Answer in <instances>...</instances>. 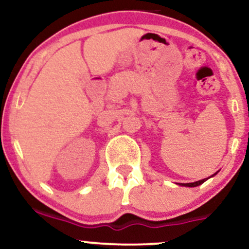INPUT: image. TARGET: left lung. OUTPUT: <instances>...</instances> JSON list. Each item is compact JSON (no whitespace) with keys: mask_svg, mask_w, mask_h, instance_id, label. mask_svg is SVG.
I'll return each instance as SVG.
<instances>
[{"mask_svg":"<svg viewBox=\"0 0 249 249\" xmlns=\"http://www.w3.org/2000/svg\"><path fill=\"white\" fill-rule=\"evenodd\" d=\"M218 173V172H216ZM216 173H214L213 176H211V177H214L215 176ZM211 177H208V178H206V179H202V180H198V181H194V182H187V184H178V185H180V186H185V187H196V186H199V185H201V184H204L205 181H206L207 179H210Z\"/></svg>","mask_w":249,"mask_h":249,"instance_id":"1","label":"left lung"}]
</instances>
